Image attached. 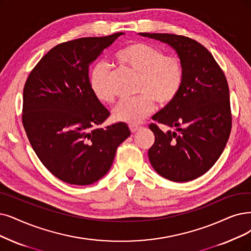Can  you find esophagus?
Here are the masks:
<instances>
[{
    "mask_svg": "<svg viewBox=\"0 0 251 251\" xmlns=\"http://www.w3.org/2000/svg\"><path fill=\"white\" fill-rule=\"evenodd\" d=\"M128 127H129V129H131V132H132V133H135V132L139 131L140 128H141V126H135V125H129V126H128Z\"/></svg>",
    "mask_w": 251,
    "mask_h": 251,
    "instance_id": "obj_1",
    "label": "esophagus"
}]
</instances>
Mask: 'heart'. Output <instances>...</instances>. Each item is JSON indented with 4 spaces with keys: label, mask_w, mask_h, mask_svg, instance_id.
Returning <instances> with one entry per match:
<instances>
[{
    "label": "heart",
    "mask_w": 251,
    "mask_h": 251,
    "mask_svg": "<svg viewBox=\"0 0 251 251\" xmlns=\"http://www.w3.org/2000/svg\"><path fill=\"white\" fill-rule=\"evenodd\" d=\"M116 61L139 75L137 93L133 99L120 101L113 109L117 122L138 124L153 111L155 103L168 105L179 94L183 84L184 69L179 56L165 54L162 49L143 42L128 44L116 54ZM89 84L100 101L111 103L114 92L111 86V70L100 62L89 74Z\"/></svg>",
    "instance_id": "b5f03b06"
}]
</instances>
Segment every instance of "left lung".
I'll return each instance as SVG.
<instances>
[{
    "instance_id": "left-lung-1",
    "label": "left lung",
    "mask_w": 251,
    "mask_h": 251,
    "mask_svg": "<svg viewBox=\"0 0 251 251\" xmlns=\"http://www.w3.org/2000/svg\"><path fill=\"white\" fill-rule=\"evenodd\" d=\"M172 46L182 61L183 84L173 101L152 119L176 127L163 132L156 124L148 150L150 164L166 179L186 182L205 174L216 163L232 129L226 78L212 54L196 40L174 34L140 33Z\"/></svg>"
}]
</instances>
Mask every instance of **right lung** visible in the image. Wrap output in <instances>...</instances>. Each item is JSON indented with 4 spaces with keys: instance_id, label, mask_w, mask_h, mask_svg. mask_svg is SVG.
Instances as JSON below:
<instances>
[{
    "instance_id": "right-lung-1",
    "label": "right lung",
    "mask_w": 251,
    "mask_h": 251,
    "mask_svg": "<svg viewBox=\"0 0 251 251\" xmlns=\"http://www.w3.org/2000/svg\"><path fill=\"white\" fill-rule=\"evenodd\" d=\"M124 33L79 38L54 46L24 87L23 125L41 163L62 181L88 185L111 168L131 135L125 123L98 127L110 112L89 84V66Z\"/></svg>"
}]
</instances>
